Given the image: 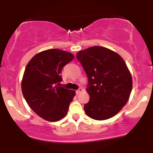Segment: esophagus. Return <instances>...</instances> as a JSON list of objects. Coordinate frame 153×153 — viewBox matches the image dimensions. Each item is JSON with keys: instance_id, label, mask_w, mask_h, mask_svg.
<instances>
[{"instance_id": "esophagus-1", "label": "esophagus", "mask_w": 153, "mask_h": 153, "mask_svg": "<svg viewBox=\"0 0 153 153\" xmlns=\"http://www.w3.org/2000/svg\"><path fill=\"white\" fill-rule=\"evenodd\" d=\"M82 91H83V89H82V88H80L78 89V90L75 91V92H76V94H80V93H81Z\"/></svg>"}]
</instances>
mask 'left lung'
Wrapping results in <instances>:
<instances>
[{
    "label": "left lung",
    "instance_id": "8db88e82",
    "mask_svg": "<svg viewBox=\"0 0 153 153\" xmlns=\"http://www.w3.org/2000/svg\"><path fill=\"white\" fill-rule=\"evenodd\" d=\"M86 73V91L90 101L84 106L86 114L105 120L117 114L129 100L132 80L120 55L103 47L95 46L76 54Z\"/></svg>",
    "mask_w": 153,
    "mask_h": 153
}]
</instances>
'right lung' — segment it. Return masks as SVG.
Wrapping results in <instances>:
<instances>
[{
    "label": "right lung",
    "instance_id": "add662e5",
    "mask_svg": "<svg viewBox=\"0 0 153 153\" xmlns=\"http://www.w3.org/2000/svg\"><path fill=\"white\" fill-rule=\"evenodd\" d=\"M73 58L70 52L52 49L36 54L26 67L23 95L31 109L45 120L56 122L68 113L75 92L58 85L62 68Z\"/></svg>",
    "mask_w": 153,
    "mask_h": 153
}]
</instances>
